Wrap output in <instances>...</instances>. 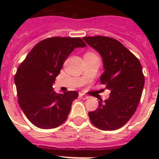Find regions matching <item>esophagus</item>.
Segmentation results:
<instances>
[{"mask_svg": "<svg viewBox=\"0 0 159 159\" xmlns=\"http://www.w3.org/2000/svg\"><path fill=\"white\" fill-rule=\"evenodd\" d=\"M80 97L81 99H88V95H86L85 94H83V93H80Z\"/></svg>", "mask_w": 159, "mask_h": 159, "instance_id": "1", "label": "esophagus"}]
</instances>
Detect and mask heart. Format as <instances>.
I'll list each match as a JSON object with an SVG mask.
<instances>
[{"mask_svg": "<svg viewBox=\"0 0 159 159\" xmlns=\"http://www.w3.org/2000/svg\"><path fill=\"white\" fill-rule=\"evenodd\" d=\"M88 54H91V53H88Z\"/></svg>", "mask_w": 159, "mask_h": 159, "instance_id": "heart-1", "label": "heart"}]
</instances>
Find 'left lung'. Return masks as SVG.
I'll list each match as a JSON object with an SVG mask.
<instances>
[{
	"label": "left lung",
	"mask_w": 159,
	"mask_h": 159,
	"mask_svg": "<svg viewBox=\"0 0 159 159\" xmlns=\"http://www.w3.org/2000/svg\"><path fill=\"white\" fill-rule=\"evenodd\" d=\"M83 40L102 57L104 71L100 81L111 91L107 99H99L96 110L88 112L90 120L101 130L120 128L134 115L141 99L145 83L141 64L113 38L97 36Z\"/></svg>",
	"instance_id": "8db88e82"
}]
</instances>
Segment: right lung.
<instances>
[{"label":"right lung","mask_w":159,"mask_h":159,"mask_svg":"<svg viewBox=\"0 0 159 159\" xmlns=\"http://www.w3.org/2000/svg\"><path fill=\"white\" fill-rule=\"evenodd\" d=\"M85 46L79 37L48 38L35 45L18 67L14 78L18 102L36 127L55 128L67 119L78 92L57 93L52 85L68 56Z\"/></svg>","instance_id":"1"}]
</instances>
